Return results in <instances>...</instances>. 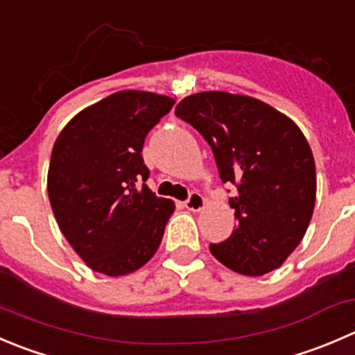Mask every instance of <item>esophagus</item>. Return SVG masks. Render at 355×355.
Here are the masks:
<instances>
[{"label":"esophagus","instance_id":"1","mask_svg":"<svg viewBox=\"0 0 355 355\" xmlns=\"http://www.w3.org/2000/svg\"><path fill=\"white\" fill-rule=\"evenodd\" d=\"M205 205H206L205 198H202L199 192H191L189 199L185 201V208L191 209V211H201V209L205 208Z\"/></svg>","mask_w":355,"mask_h":355}]
</instances>
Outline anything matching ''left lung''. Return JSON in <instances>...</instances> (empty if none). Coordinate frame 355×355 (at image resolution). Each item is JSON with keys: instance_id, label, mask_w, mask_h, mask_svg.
<instances>
[{"instance_id": "left-lung-1", "label": "left lung", "mask_w": 355, "mask_h": 355, "mask_svg": "<svg viewBox=\"0 0 355 355\" xmlns=\"http://www.w3.org/2000/svg\"><path fill=\"white\" fill-rule=\"evenodd\" d=\"M175 114L194 126L215 156L237 227L209 251L234 272L263 276L293 253L315 205V163L302 130L283 112L246 95L201 92Z\"/></svg>"}]
</instances>
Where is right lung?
<instances>
[{
    "label": "right lung",
    "instance_id": "right-lung-1",
    "mask_svg": "<svg viewBox=\"0 0 355 355\" xmlns=\"http://www.w3.org/2000/svg\"><path fill=\"white\" fill-rule=\"evenodd\" d=\"M175 101L123 90L83 109L55 140L48 198L62 234L95 272L125 276L159 248L171 199L146 185V137Z\"/></svg>",
    "mask_w": 355,
    "mask_h": 355
}]
</instances>
